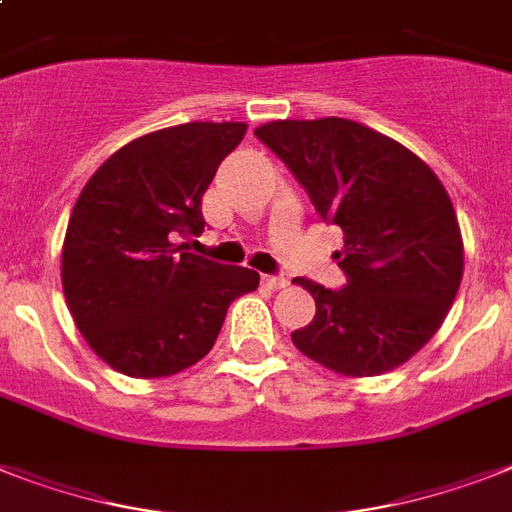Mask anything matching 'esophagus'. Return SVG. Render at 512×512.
I'll list each match as a JSON object with an SVG mask.
<instances>
[{
    "label": "esophagus",
    "mask_w": 512,
    "mask_h": 512,
    "mask_svg": "<svg viewBox=\"0 0 512 512\" xmlns=\"http://www.w3.org/2000/svg\"><path fill=\"white\" fill-rule=\"evenodd\" d=\"M286 281L284 276H263V286H268V289H273V292H278V289H286Z\"/></svg>",
    "instance_id": "34e87169"
}]
</instances>
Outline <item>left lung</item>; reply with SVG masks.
I'll return each instance as SVG.
<instances>
[{
  "mask_svg": "<svg viewBox=\"0 0 512 512\" xmlns=\"http://www.w3.org/2000/svg\"><path fill=\"white\" fill-rule=\"evenodd\" d=\"M255 136L344 231V289L294 278L315 299L294 347L352 378L400 368L439 331L463 281V234L447 189L415 152L355 120H270Z\"/></svg>",
  "mask_w": 512,
  "mask_h": 512,
  "instance_id": "left-lung-1",
  "label": "left lung"
}]
</instances>
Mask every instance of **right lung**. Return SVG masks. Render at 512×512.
Here are the masks:
<instances>
[{"label":"right lung","instance_id":"1","mask_svg":"<svg viewBox=\"0 0 512 512\" xmlns=\"http://www.w3.org/2000/svg\"><path fill=\"white\" fill-rule=\"evenodd\" d=\"M247 123H181L128 141L86 181L62 242V292L78 331L131 378L181 373L213 350L228 305L260 276L181 252L202 234V194Z\"/></svg>","mask_w":512,"mask_h":512}]
</instances>
